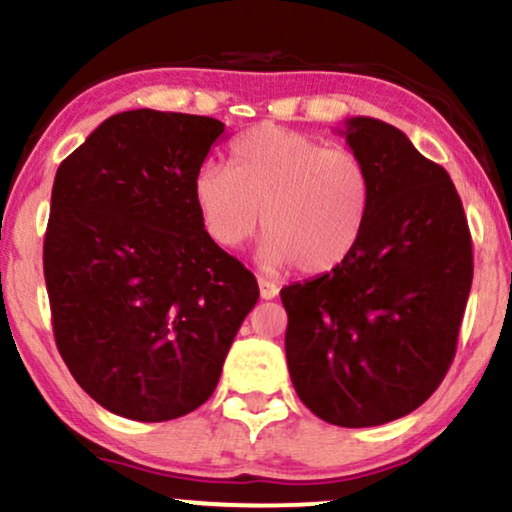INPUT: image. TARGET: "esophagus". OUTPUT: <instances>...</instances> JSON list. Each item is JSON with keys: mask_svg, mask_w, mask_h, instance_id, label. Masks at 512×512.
<instances>
[{"mask_svg": "<svg viewBox=\"0 0 512 512\" xmlns=\"http://www.w3.org/2000/svg\"><path fill=\"white\" fill-rule=\"evenodd\" d=\"M258 292H261V299H275L277 292H280V287L275 285V282H270L268 277H258Z\"/></svg>", "mask_w": 512, "mask_h": 512, "instance_id": "34e87169", "label": "esophagus"}]
</instances>
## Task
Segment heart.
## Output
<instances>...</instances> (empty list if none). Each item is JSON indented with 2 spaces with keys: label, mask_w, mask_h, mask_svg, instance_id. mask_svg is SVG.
Instances as JSON below:
<instances>
[{
  "label": "heart",
  "mask_w": 512,
  "mask_h": 512,
  "mask_svg": "<svg viewBox=\"0 0 512 512\" xmlns=\"http://www.w3.org/2000/svg\"><path fill=\"white\" fill-rule=\"evenodd\" d=\"M201 227L223 249H239L263 223V268L330 273L342 266L368 223L372 180L346 149L280 125L237 137L230 170L206 163L192 182Z\"/></svg>",
  "instance_id": "heart-1"
}]
</instances>
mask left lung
<instances>
[{"instance_id":"obj_1","label":"left lung","mask_w":512,"mask_h":512,"mask_svg":"<svg viewBox=\"0 0 512 512\" xmlns=\"http://www.w3.org/2000/svg\"><path fill=\"white\" fill-rule=\"evenodd\" d=\"M372 180L361 242L342 266L280 292L289 377L320 420L375 427L422 406L456 356L472 239L444 168L394 125L346 118Z\"/></svg>"}]
</instances>
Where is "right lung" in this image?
<instances>
[{
  "label": "right lung",
  "instance_id": "obj_1",
  "mask_svg": "<svg viewBox=\"0 0 512 512\" xmlns=\"http://www.w3.org/2000/svg\"><path fill=\"white\" fill-rule=\"evenodd\" d=\"M225 125L154 109L106 118L61 161L44 235L56 346L99 406L140 422L208 401L258 301L213 242L192 182Z\"/></svg>",
  "mask_w": 512,
  "mask_h": 512
}]
</instances>
